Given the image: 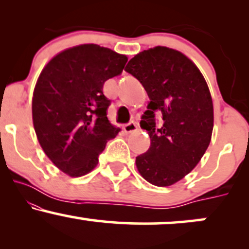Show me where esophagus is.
Segmentation results:
<instances>
[{
    "mask_svg": "<svg viewBox=\"0 0 249 249\" xmlns=\"http://www.w3.org/2000/svg\"><path fill=\"white\" fill-rule=\"evenodd\" d=\"M137 130H138V126H137L136 122H133V121L128 122L127 124L124 125V131L126 133H133V132H136Z\"/></svg>",
    "mask_w": 249,
    "mask_h": 249,
    "instance_id": "34e87169",
    "label": "esophagus"
}]
</instances>
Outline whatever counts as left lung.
I'll list each match as a JSON object with an SVG mask.
<instances>
[{"mask_svg":"<svg viewBox=\"0 0 249 249\" xmlns=\"http://www.w3.org/2000/svg\"><path fill=\"white\" fill-rule=\"evenodd\" d=\"M125 71L142 83L150 98L141 126L151 145L136 157L137 168L152 185L170 186L196 166L210 145L213 103L207 83L191 59L166 47L142 51ZM157 115L162 117L160 124Z\"/></svg>","mask_w":249,"mask_h":249,"instance_id":"left-lung-1","label":"left lung"}]
</instances>
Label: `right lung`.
I'll return each instance as SVG.
<instances>
[{
	"label": "right lung",
	"mask_w": 249,
	"mask_h": 249,
	"mask_svg": "<svg viewBox=\"0 0 249 249\" xmlns=\"http://www.w3.org/2000/svg\"><path fill=\"white\" fill-rule=\"evenodd\" d=\"M126 62V56L108 48L83 44L53 57L38 77L33 97L37 139L70 177L92 171L107 142L119 132L107 117L111 101L103 85L122 73Z\"/></svg>",
	"instance_id": "obj_1"
}]
</instances>
